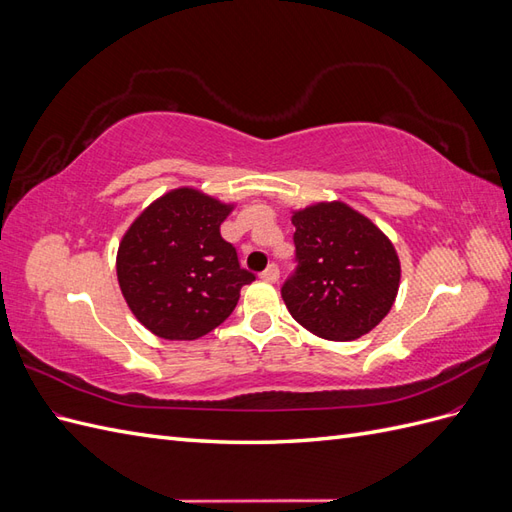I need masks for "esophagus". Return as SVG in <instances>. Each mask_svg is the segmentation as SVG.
Masks as SVG:
<instances>
[{
	"label": "esophagus",
	"instance_id": "1",
	"mask_svg": "<svg viewBox=\"0 0 512 512\" xmlns=\"http://www.w3.org/2000/svg\"><path fill=\"white\" fill-rule=\"evenodd\" d=\"M262 282H269V284H275L277 280H280V269H277V265H269L265 271L260 273Z\"/></svg>",
	"mask_w": 512,
	"mask_h": 512
}]
</instances>
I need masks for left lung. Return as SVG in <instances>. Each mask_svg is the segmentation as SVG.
<instances>
[{
  "mask_svg": "<svg viewBox=\"0 0 512 512\" xmlns=\"http://www.w3.org/2000/svg\"><path fill=\"white\" fill-rule=\"evenodd\" d=\"M292 224L297 269L282 286L292 318L331 342H350L378 327L401 277L391 239L339 200L294 211Z\"/></svg>",
  "mask_w": 512,
  "mask_h": 512,
  "instance_id": "8db88e82",
  "label": "left lung"
}]
</instances>
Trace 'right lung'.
I'll list each match as a JSON object with an SVG mask.
<instances>
[{
    "label": "right lung",
    "mask_w": 512,
    "mask_h": 512,
    "mask_svg": "<svg viewBox=\"0 0 512 512\" xmlns=\"http://www.w3.org/2000/svg\"><path fill=\"white\" fill-rule=\"evenodd\" d=\"M235 205L194 188L160 196L138 215L117 250V280L138 322L153 335L190 342L213 331L254 282L220 226Z\"/></svg>",
    "instance_id": "1"
}]
</instances>
